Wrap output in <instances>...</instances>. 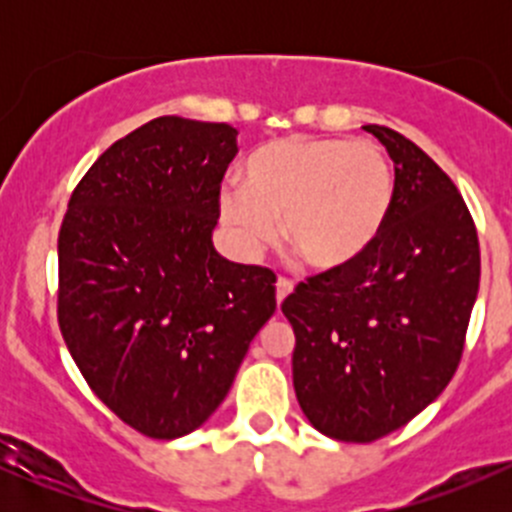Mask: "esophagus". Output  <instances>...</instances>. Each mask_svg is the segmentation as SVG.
<instances>
[{"mask_svg": "<svg viewBox=\"0 0 512 512\" xmlns=\"http://www.w3.org/2000/svg\"><path fill=\"white\" fill-rule=\"evenodd\" d=\"M292 280L289 277H277V302H282V299L287 297L289 292H292Z\"/></svg>", "mask_w": 512, "mask_h": 512, "instance_id": "esophagus-1", "label": "esophagus"}]
</instances>
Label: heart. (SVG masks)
Segmentation results:
<instances>
[{"instance_id": "1", "label": "heart", "mask_w": 512, "mask_h": 512, "mask_svg": "<svg viewBox=\"0 0 512 512\" xmlns=\"http://www.w3.org/2000/svg\"><path fill=\"white\" fill-rule=\"evenodd\" d=\"M394 173L371 141L287 136L252 153L245 185L220 188V218L247 255L282 237L312 267L359 257L386 223Z\"/></svg>"}]
</instances>
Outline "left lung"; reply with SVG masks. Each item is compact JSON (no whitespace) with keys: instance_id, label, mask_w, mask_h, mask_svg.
Wrapping results in <instances>:
<instances>
[{"instance_id":"obj_1","label":"left lung","mask_w":512,"mask_h":512,"mask_svg":"<svg viewBox=\"0 0 512 512\" xmlns=\"http://www.w3.org/2000/svg\"><path fill=\"white\" fill-rule=\"evenodd\" d=\"M364 131L394 160L386 223L359 257L307 277L282 302L299 406L347 443L406 426L446 389L480 282L476 223L453 180L401 133Z\"/></svg>"}]
</instances>
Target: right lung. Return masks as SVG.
<instances>
[{
  "label": "right lung",
  "instance_id": "add662e5",
  "mask_svg": "<svg viewBox=\"0 0 512 512\" xmlns=\"http://www.w3.org/2000/svg\"><path fill=\"white\" fill-rule=\"evenodd\" d=\"M235 138L227 123L153 118L98 156L61 223V337L91 391L148 438L203 426L277 309L275 272L210 240Z\"/></svg>",
  "mask_w": 512,
  "mask_h": 512
}]
</instances>
